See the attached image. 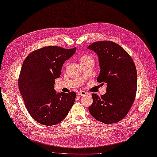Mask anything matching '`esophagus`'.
<instances>
[{"instance_id":"obj_1","label":"esophagus","mask_w":157,"mask_h":157,"mask_svg":"<svg viewBox=\"0 0 157 157\" xmlns=\"http://www.w3.org/2000/svg\"><path fill=\"white\" fill-rule=\"evenodd\" d=\"M78 95L79 96H85L86 95V92L85 91H82V90H80V91L78 92Z\"/></svg>"}]
</instances>
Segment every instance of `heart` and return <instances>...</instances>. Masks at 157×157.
Here are the masks:
<instances>
[{"instance_id": "obj_1", "label": "heart", "mask_w": 157, "mask_h": 157, "mask_svg": "<svg viewBox=\"0 0 157 157\" xmlns=\"http://www.w3.org/2000/svg\"><path fill=\"white\" fill-rule=\"evenodd\" d=\"M90 60H93L92 57L91 56L88 55H83L82 56H81L80 58H79V61H80L81 63L86 62L89 61Z\"/></svg>"}]
</instances>
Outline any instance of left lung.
I'll list each match as a JSON object with an SVG mask.
<instances>
[{"label": "left lung", "instance_id": "8db88e82", "mask_svg": "<svg viewBox=\"0 0 157 157\" xmlns=\"http://www.w3.org/2000/svg\"><path fill=\"white\" fill-rule=\"evenodd\" d=\"M88 48L98 56L101 71L97 82L107 84L104 95L101 97L92 95L93 103L89 112L105 124L118 122L126 117L135 101L137 85L135 63L124 49L111 40L94 42Z\"/></svg>", "mask_w": 157, "mask_h": 157}]
</instances>
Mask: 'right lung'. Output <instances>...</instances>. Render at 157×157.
Wrapping results in <instances>:
<instances>
[{
	"label": "right lung",
	"instance_id": "add662e5",
	"mask_svg": "<svg viewBox=\"0 0 157 157\" xmlns=\"http://www.w3.org/2000/svg\"><path fill=\"white\" fill-rule=\"evenodd\" d=\"M76 49L43 47L30 53L23 63L19 90L29 113L40 124L52 126L60 123L75 102V92L56 94L54 84L55 79L60 76L63 63Z\"/></svg>",
	"mask_w": 157,
	"mask_h": 157
}]
</instances>
